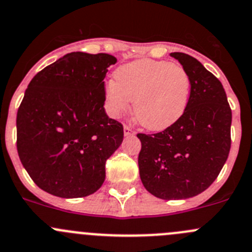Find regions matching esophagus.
Here are the masks:
<instances>
[{"mask_svg": "<svg viewBox=\"0 0 252 252\" xmlns=\"http://www.w3.org/2000/svg\"><path fill=\"white\" fill-rule=\"evenodd\" d=\"M124 136H131L134 135V130L128 126H124Z\"/></svg>", "mask_w": 252, "mask_h": 252, "instance_id": "1", "label": "esophagus"}]
</instances>
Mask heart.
<instances>
[{"mask_svg": "<svg viewBox=\"0 0 252 252\" xmlns=\"http://www.w3.org/2000/svg\"><path fill=\"white\" fill-rule=\"evenodd\" d=\"M116 80L106 85V109L119 117L130 108L143 128L162 131L177 123L187 109L191 96V77L180 64L141 59L122 65Z\"/></svg>", "mask_w": 252, "mask_h": 252, "instance_id": "heart-1", "label": "heart"}]
</instances>
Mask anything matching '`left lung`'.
<instances>
[{
	"instance_id": "1",
	"label": "left lung",
	"mask_w": 252,
	"mask_h": 252,
	"mask_svg": "<svg viewBox=\"0 0 252 252\" xmlns=\"http://www.w3.org/2000/svg\"><path fill=\"white\" fill-rule=\"evenodd\" d=\"M191 77L182 118L156 134H138L139 173L158 198L186 199L216 181L230 151L231 109L221 82L193 56L171 53Z\"/></svg>"
}]
</instances>
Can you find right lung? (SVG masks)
<instances>
[{"instance_id": "right-lung-1", "label": "right lung", "mask_w": 252, "mask_h": 252, "mask_svg": "<svg viewBox=\"0 0 252 252\" xmlns=\"http://www.w3.org/2000/svg\"><path fill=\"white\" fill-rule=\"evenodd\" d=\"M117 59L74 51L29 82L17 112V150L39 188L61 198L94 193L123 126L104 111V77Z\"/></svg>"}]
</instances>
